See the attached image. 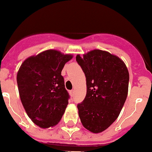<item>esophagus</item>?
Listing matches in <instances>:
<instances>
[{
    "label": "esophagus",
    "mask_w": 152,
    "mask_h": 152,
    "mask_svg": "<svg viewBox=\"0 0 152 152\" xmlns=\"http://www.w3.org/2000/svg\"><path fill=\"white\" fill-rule=\"evenodd\" d=\"M69 93H70V95L73 96L74 95V90H72V91H70Z\"/></svg>",
    "instance_id": "esophagus-1"
}]
</instances>
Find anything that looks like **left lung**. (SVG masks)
I'll use <instances>...</instances> for the list:
<instances>
[{
	"label": "left lung",
	"mask_w": 152,
	"mask_h": 152,
	"mask_svg": "<svg viewBox=\"0 0 152 152\" xmlns=\"http://www.w3.org/2000/svg\"><path fill=\"white\" fill-rule=\"evenodd\" d=\"M76 58L87 80L86 97L77 104L79 116L89 131L101 133L114 123L124 105L129 72L123 60L105 50H91Z\"/></svg>",
	"instance_id": "8db88e82"
}]
</instances>
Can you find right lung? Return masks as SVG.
Instances as JSON below:
<instances>
[{
    "label": "right lung",
    "mask_w": 152,
    "mask_h": 152,
    "mask_svg": "<svg viewBox=\"0 0 152 152\" xmlns=\"http://www.w3.org/2000/svg\"><path fill=\"white\" fill-rule=\"evenodd\" d=\"M72 58L58 50H47L26 58L17 73L21 102L28 116L41 128L55 126L69 103L61 70Z\"/></svg>",
    "instance_id": "1"
}]
</instances>
